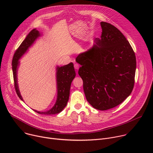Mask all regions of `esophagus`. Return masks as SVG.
<instances>
[{"mask_svg": "<svg viewBox=\"0 0 153 153\" xmlns=\"http://www.w3.org/2000/svg\"><path fill=\"white\" fill-rule=\"evenodd\" d=\"M74 68H75L76 70H78V69L79 68V64H77V63H74Z\"/></svg>", "mask_w": 153, "mask_h": 153, "instance_id": "34e87169", "label": "esophagus"}]
</instances>
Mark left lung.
I'll use <instances>...</instances> for the list:
<instances>
[{"instance_id":"left-lung-1","label":"left lung","mask_w":153,"mask_h":153,"mask_svg":"<svg viewBox=\"0 0 153 153\" xmlns=\"http://www.w3.org/2000/svg\"><path fill=\"white\" fill-rule=\"evenodd\" d=\"M100 25V38H96L93 47L76 60L82 65L78 73L86 100L103 111L119 105L131 93L136 59L129 42L116 27L105 22Z\"/></svg>"}]
</instances>
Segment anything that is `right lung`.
Masks as SVG:
<instances>
[{
	"label": "right lung",
	"instance_id": "add662e5",
	"mask_svg": "<svg viewBox=\"0 0 153 153\" xmlns=\"http://www.w3.org/2000/svg\"><path fill=\"white\" fill-rule=\"evenodd\" d=\"M40 36L39 31L36 29L31 30L26 37L25 39L22 42L20 45L16 50L14 54L12 60V68L13 73V79L14 82V87L16 93L19 97L23 100L22 97L17 84V71L19 65V60L25 53L28 48L31 46L35 40ZM57 100L54 106L49 111L45 112H40L34 110L35 112L42 114L51 115L59 113L63 108L66 106L70 96V90L71 83L76 76V72L74 68V65L72 62L68 65H64L63 67H57Z\"/></svg>",
	"mask_w": 153,
	"mask_h": 153
}]
</instances>
